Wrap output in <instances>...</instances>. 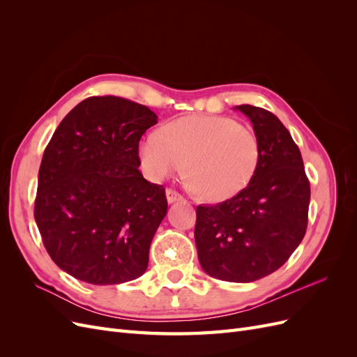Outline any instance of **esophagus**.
Wrapping results in <instances>:
<instances>
[{
    "mask_svg": "<svg viewBox=\"0 0 357 357\" xmlns=\"http://www.w3.org/2000/svg\"><path fill=\"white\" fill-rule=\"evenodd\" d=\"M165 193H167V201H168V204H174V202L183 199V197L180 195V193L176 192V190H172V189H167Z\"/></svg>",
    "mask_w": 357,
    "mask_h": 357,
    "instance_id": "esophagus-1",
    "label": "esophagus"
}]
</instances>
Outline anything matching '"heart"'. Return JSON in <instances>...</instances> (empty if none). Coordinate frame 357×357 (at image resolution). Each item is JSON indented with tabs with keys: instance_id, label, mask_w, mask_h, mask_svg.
I'll use <instances>...</instances> for the list:
<instances>
[{
	"instance_id": "heart-1",
	"label": "heart",
	"mask_w": 357,
	"mask_h": 357,
	"mask_svg": "<svg viewBox=\"0 0 357 357\" xmlns=\"http://www.w3.org/2000/svg\"><path fill=\"white\" fill-rule=\"evenodd\" d=\"M149 178L164 180L186 162L192 189L207 201H225L253 178L261 149L252 128L225 116H188L149 134L138 147Z\"/></svg>"
}]
</instances>
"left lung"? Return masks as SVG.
I'll return each mask as SVG.
<instances>
[{"label": "left lung", "instance_id": "1", "mask_svg": "<svg viewBox=\"0 0 357 357\" xmlns=\"http://www.w3.org/2000/svg\"><path fill=\"white\" fill-rule=\"evenodd\" d=\"M234 109L250 119L259 164L238 195L198 205L195 243L208 275L250 283L284 265L304 238L310 183L299 149L275 114L248 104Z\"/></svg>", "mask_w": 357, "mask_h": 357}]
</instances>
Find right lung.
Returning a JSON list of instances; mask_svg holds the SVG:
<instances>
[{"label": "right lung", "mask_w": 357, "mask_h": 357, "mask_svg": "<svg viewBox=\"0 0 357 357\" xmlns=\"http://www.w3.org/2000/svg\"><path fill=\"white\" fill-rule=\"evenodd\" d=\"M158 116L119 96H92L62 119L41 159L34 218L52 261L96 286L142 277L164 220L165 188L138 169V143Z\"/></svg>", "instance_id": "add662e5"}]
</instances>
